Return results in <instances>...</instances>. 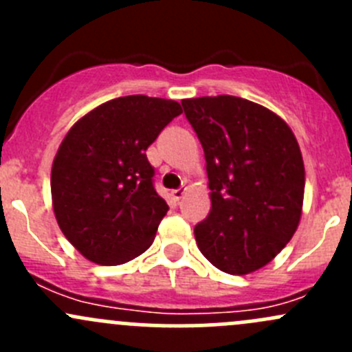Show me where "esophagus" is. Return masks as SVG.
<instances>
[{
	"mask_svg": "<svg viewBox=\"0 0 352 352\" xmlns=\"http://www.w3.org/2000/svg\"><path fill=\"white\" fill-rule=\"evenodd\" d=\"M186 192H187L186 187H179V189L172 190V196H173V199H177V201H179V199L184 197V194H186Z\"/></svg>",
	"mask_w": 352,
	"mask_h": 352,
	"instance_id": "obj_1",
	"label": "esophagus"
}]
</instances>
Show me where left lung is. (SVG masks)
<instances>
[{"label": "left lung", "instance_id": "1", "mask_svg": "<svg viewBox=\"0 0 352 352\" xmlns=\"http://www.w3.org/2000/svg\"><path fill=\"white\" fill-rule=\"evenodd\" d=\"M206 158L211 211L194 228L219 271L243 276L272 261L298 228L305 166L289 126L232 95L182 100Z\"/></svg>", "mask_w": 352, "mask_h": 352}]
</instances>
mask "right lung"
Masks as SVG:
<instances>
[{"label": "right lung", "mask_w": 352, "mask_h": 352, "mask_svg": "<svg viewBox=\"0 0 352 352\" xmlns=\"http://www.w3.org/2000/svg\"><path fill=\"white\" fill-rule=\"evenodd\" d=\"M180 113L175 100L129 95L98 105L66 134L52 163V208L88 261L119 265L151 247L168 206L146 150Z\"/></svg>", "instance_id": "add662e5"}]
</instances>
